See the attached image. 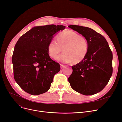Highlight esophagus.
<instances>
[{
  "instance_id": "1",
  "label": "esophagus",
  "mask_w": 122,
  "mask_h": 122,
  "mask_svg": "<svg viewBox=\"0 0 122 122\" xmlns=\"http://www.w3.org/2000/svg\"><path fill=\"white\" fill-rule=\"evenodd\" d=\"M65 65H63V64H60V67H61V68H64V67H65Z\"/></svg>"
}]
</instances>
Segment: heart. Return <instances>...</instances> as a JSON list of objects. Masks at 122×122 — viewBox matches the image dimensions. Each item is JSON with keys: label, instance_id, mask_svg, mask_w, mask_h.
I'll return each instance as SVG.
<instances>
[{"label": "heart", "instance_id": "b5f03b06", "mask_svg": "<svg viewBox=\"0 0 122 122\" xmlns=\"http://www.w3.org/2000/svg\"><path fill=\"white\" fill-rule=\"evenodd\" d=\"M63 53L58 57L60 62L76 64L82 62L89 51V44L86 38L72 30H66L60 33L57 41L52 40L48 45V54L56 59L62 50Z\"/></svg>", "mask_w": 122, "mask_h": 122}]
</instances>
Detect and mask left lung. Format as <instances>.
Listing matches in <instances>:
<instances>
[{"label": "left lung", "mask_w": 122, "mask_h": 122, "mask_svg": "<svg viewBox=\"0 0 122 122\" xmlns=\"http://www.w3.org/2000/svg\"><path fill=\"white\" fill-rule=\"evenodd\" d=\"M70 28L84 36L89 44V51L82 62L72 66L68 81L76 92L91 95L101 92L112 75L113 54L105 38L93 29L75 25Z\"/></svg>", "instance_id": "8db88e82"}]
</instances>
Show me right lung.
I'll use <instances>...</instances> for the list:
<instances>
[{
  "mask_svg": "<svg viewBox=\"0 0 122 122\" xmlns=\"http://www.w3.org/2000/svg\"><path fill=\"white\" fill-rule=\"evenodd\" d=\"M65 28L55 25L36 26L19 38L12 62L14 79L25 92L36 95L49 90L60 67L49 57L48 45L55 34Z\"/></svg>",
  "mask_w": 122,
  "mask_h": 122,
  "instance_id": "1",
  "label": "right lung"
}]
</instances>
